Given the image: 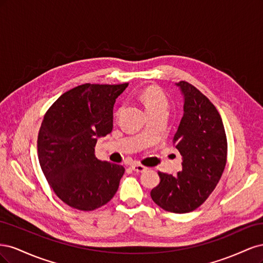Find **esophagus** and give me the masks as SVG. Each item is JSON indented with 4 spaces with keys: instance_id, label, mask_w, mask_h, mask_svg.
Returning <instances> with one entry per match:
<instances>
[{
    "instance_id": "1",
    "label": "esophagus",
    "mask_w": 263,
    "mask_h": 263,
    "mask_svg": "<svg viewBox=\"0 0 263 263\" xmlns=\"http://www.w3.org/2000/svg\"><path fill=\"white\" fill-rule=\"evenodd\" d=\"M132 168H133L134 171H137V172H145L147 170V166L142 165V164H140L138 162H134L132 164Z\"/></svg>"
}]
</instances>
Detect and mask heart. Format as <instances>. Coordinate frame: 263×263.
Segmentation results:
<instances>
[{
    "label": "heart",
    "mask_w": 263,
    "mask_h": 263,
    "mask_svg": "<svg viewBox=\"0 0 263 263\" xmlns=\"http://www.w3.org/2000/svg\"><path fill=\"white\" fill-rule=\"evenodd\" d=\"M140 99L144 102L147 112L156 109H168V100L164 94L157 87H147L140 94Z\"/></svg>",
    "instance_id": "b5f03b06"
}]
</instances>
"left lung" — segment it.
<instances>
[{
  "instance_id": "obj_1",
  "label": "left lung",
  "mask_w": 263,
  "mask_h": 263,
  "mask_svg": "<svg viewBox=\"0 0 263 263\" xmlns=\"http://www.w3.org/2000/svg\"><path fill=\"white\" fill-rule=\"evenodd\" d=\"M176 85L183 97V116L173 145L182 156V170L177 176L158 172L160 183L150 195L161 209L184 214L201 206L216 187L226 165L227 139L213 103L192 84Z\"/></svg>"
}]
</instances>
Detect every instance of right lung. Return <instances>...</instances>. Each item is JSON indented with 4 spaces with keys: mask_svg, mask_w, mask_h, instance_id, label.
<instances>
[{
    "mask_svg": "<svg viewBox=\"0 0 263 263\" xmlns=\"http://www.w3.org/2000/svg\"><path fill=\"white\" fill-rule=\"evenodd\" d=\"M128 83H85L63 93L46 113L38 134V159L50 187L80 211L105 205L125 169L95 157L98 138L113 129V107Z\"/></svg>",
    "mask_w": 263,
    "mask_h": 263,
    "instance_id": "add662e5",
    "label": "right lung"
}]
</instances>
